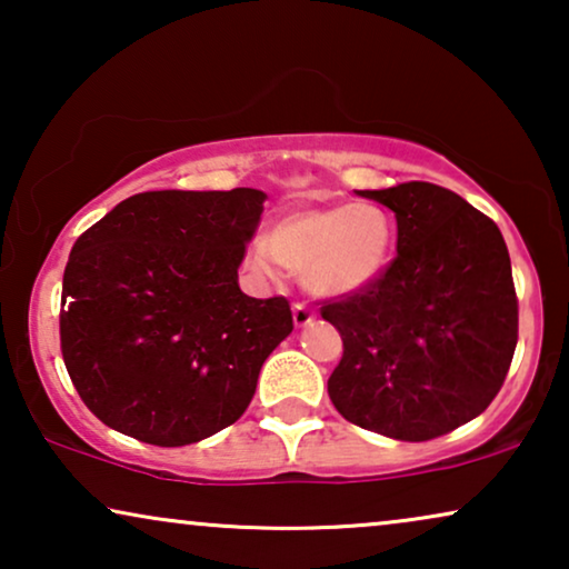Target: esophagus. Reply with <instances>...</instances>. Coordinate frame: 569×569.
I'll use <instances>...</instances> for the list:
<instances>
[{"mask_svg": "<svg viewBox=\"0 0 569 569\" xmlns=\"http://www.w3.org/2000/svg\"><path fill=\"white\" fill-rule=\"evenodd\" d=\"M292 321H295V326H310L316 321V313L306 306V302H295V306H292Z\"/></svg>", "mask_w": 569, "mask_h": 569, "instance_id": "esophagus-1", "label": "esophagus"}]
</instances>
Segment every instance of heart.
Returning <instances> with one entry per match:
<instances>
[{"mask_svg":"<svg viewBox=\"0 0 569 569\" xmlns=\"http://www.w3.org/2000/svg\"><path fill=\"white\" fill-rule=\"evenodd\" d=\"M391 248V217L372 201L300 207L279 217L269 238L251 240L246 263L263 279H277L282 267L300 271L308 292L349 298L383 274Z\"/></svg>","mask_w":569,"mask_h":569,"instance_id":"1","label":"heart"}]
</instances>
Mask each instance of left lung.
I'll return each instance as SVG.
<instances>
[{
	"instance_id": "1",
	"label": "left lung",
	"mask_w": 569,
	"mask_h": 569,
	"mask_svg": "<svg viewBox=\"0 0 569 569\" xmlns=\"http://www.w3.org/2000/svg\"><path fill=\"white\" fill-rule=\"evenodd\" d=\"M396 214V259L349 298L321 302L341 333L329 378L347 422L422 442L485 411L518 345L510 253L497 224L442 186L362 191Z\"/></svg>"
}]
</instances>
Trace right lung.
Here are the masks:
<instances>
[{
	"instance_id": "add662e5",
	"label": "right lung",
	"mask_w": 569,
	"mask_h": 569,
	"mask_svg": "<svg viewBox=\"0 0 569 569\" xmlns=\"http://www.w3.org/2000/svg\"><path fill=\"white\" fill-rule=\"evenodd\" d=\"M267 193L144 191L77 238L61 284L67 372L92 415L178 448L238 422L292 331L282 295L248 298L238 267Z\"/></svg>"
}]
</instances>
